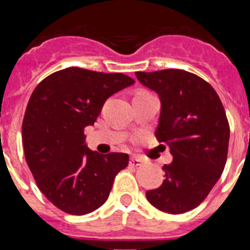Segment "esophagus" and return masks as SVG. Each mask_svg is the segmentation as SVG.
<instances>
[{
	"instance_id": "esophagus-1",
	"label": "esophagus",
	"mask_w": 250,
	"mask_h": 250,
	"mask_svg": "<svg viewBox=\"0 0 250 250\" xmlns=\"http://www.w3.org/2000/svg\"><path fill=\"white\" fill-rule=\"evenodd\" d=\"M130 165H131V167H140L141 160L138 158H131L130 159Z\"/></svg>"
}]
</instances>
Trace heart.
I'll list each match as a JSON object with an SVG mask.
<instances>
[{
	"mask_svg": "<svg viewBox=\"0 0 250 250\" xmlns=\"http://www.w3.org/2000/svg\"><path fill=\"white\" fill-rule=\"evenodd\" d=\"M136 94H150V92L145 91V90H140V91H138V92H136Z\"/></svg>",
	"mask_w": 250,
	"mask_h": 250,
	"instance_id": "obj_1",
	"label": "heart"
}]
</instances>
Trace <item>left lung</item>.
<instances>
[{
  "instance_id": "left-lung-1",
  "label": "left lung",
  "mask_w": 250,
  "mask_h": 250,
  "mask_svg": "<svg viewBox=\"0 0 250 250\" xmlns=\"http://www.w3.org/2000/svg\"><path fill=\"white\" fill-rule=\"evenodd\" d=\"M136 77L158 92L161 112L155 136L173 155L163 167V185L147 190L146 198L161 211L187 213L204 202L224 170L230 132L227 114L213 86L198 75L167 68L139 71Z\"/></svg>"
}]
</instances>
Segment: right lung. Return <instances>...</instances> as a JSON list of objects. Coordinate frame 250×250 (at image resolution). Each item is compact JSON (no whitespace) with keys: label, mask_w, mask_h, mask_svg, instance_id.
Returning a JSON list of instances; mask_svg holds the SVG:
<instances>
[{"label":"right lung","mask_w":250,"mask_h":250,"mask_svg":"<svg viewBox=\"0 0 250 250\" xmlns=\"http://www.w3.org/2000/svg\"><path fill=\"white\" fill-rule=\"evenodd\" d=\"M135 81L124 74L67 67L43 79L34 90L22 121L25 158L39 189L60 210L83 215L107 200L129 155L92 151L85 127L103 105Z\"/></svg>","instance_id":"1"}]
</instances>
